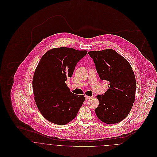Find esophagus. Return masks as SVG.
I'll return each instance as SVG.
<instances>
[{"mask_svg": "<svg viewBox=\"0 0 157 157\" xmlns=\"http://www.w3.org/2000/svg\"><path fill=\"white\" fill-rule=\"evenodd\" d=\"M85 100H89V99H90L91 98V97H90V96H88V95H85Z\"/></svg>", "mask_w": 157, "mask_h": 157, "instance_id": "34e87169", "label": "esophagus"}]
</instances>
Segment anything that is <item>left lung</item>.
Listing matches in <instances>:
<instances>
[{"mask_svg":"<svg viewBox=\"0 0 157 157\" xmlns=\"http://www.w3.org/2000/svg\"><path fill=\"white\" fill-rule=\"evenodd\" d=\"M101 80L109 82L104 94L97 95L99 101L95 112L101 121L113 124L124 119L135 101L136 80L129 63L113 49L90 51Z\"/></svg>","mask_w":157,"mask_h":157,"instance_id":"obj_1","label":"left lung"}]
</instances>
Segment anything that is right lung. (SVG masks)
<instances>
[{"label":"right lung","instance_id":"add662e5","mask_svg":"<svg viewBox=\"0 0 157 157\" xmlns=\"http://www.w3.org/2000/svg\"><path fill=\"white\" fill-rule=\"evenodd\" d=\"M86 51L61 47L47 51L40 59L33 79L36 103L49 121L67 124L77 115L85 97L70 92L65 83Z\"/></svg>","mask_w":157,"mask_h":157}]
</instances>
